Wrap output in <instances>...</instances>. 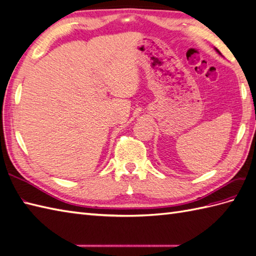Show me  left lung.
<instances>
[{
    "mask_svg": "<svg viewBox=\"0 0 256 256\" xmlns=\"http://www.w3.org/2000/svg\"><path fill=\"white\" fill-rule=\"evenodd\" d=\"M216 51L219 53V54H220V52H219V50H218V49H216Z\"/></svg>",
    "mask_w": 256,
    "mask_h": 256,
    "instance_id": "1",
    "label": "left lung"
}]
</instances>
